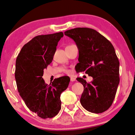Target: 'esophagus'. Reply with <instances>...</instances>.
Listing matches in <instances>:
<instances>
[{
  "mask_svg": "<svg viewBox=\"0 0 135 135\" xmlns=\"http://www.w3.org/2000/svg\"><path fill=\"white\" fill-rule=\"evenodd\" d=\"M70 80H71V81L73 82V81H76V79H75L74 77H71V78H70Z\"/></svg>",
  "mask_w": 135,
  "mask_h": 135,
  "instance_id": "esophagus-1",
  "label": "esophagus"
}]
</instances>
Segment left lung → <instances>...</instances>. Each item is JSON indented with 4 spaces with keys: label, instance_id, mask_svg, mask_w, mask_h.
Here are the masks:
<instances>
[{
    "label": "left lung",
    "instance_id": "obj_1",
    "mask_svg": "<svg viewBox=\"0 0 135 135\" xmlns=\"http://www.w3.org/2000/svg\"><path fill=\"white\" fill-rule=\"evenodd\" d=\"M79 49L77 71L93 77L91 83L78 77L84 86L80 103L93 113H101L111 106L120 81L119 61L109 41L95 30L75 28L64 32Z\"/></svg>",
    "mask_w": 135,
    "mask_h": 135
}]
</instances>
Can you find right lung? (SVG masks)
<instances>
[{"instance_id": "right-lung-1", "label": "right lung", "mask_w": 135, "mask_h": 135, "mask_svg": "<svg viewBox=\"0 0 135 135\" xmlns=\"http://www.w3.org/2000/svg\"><path fill=\"white\" fill-rule=\"evenodd\" d=\"M63 36L62 32L36 36L24 45L16 60L15 77L20 95L30 110L43 119L58 114L61 94L70 81L69 77L63 76L48 85L42 78Z\"/></svg>"}]
</instances>
